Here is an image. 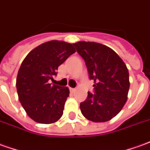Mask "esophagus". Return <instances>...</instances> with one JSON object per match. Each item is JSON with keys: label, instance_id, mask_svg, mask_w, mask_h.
<instances>
[{"label": "esophagus", "instance_id": "obj_1", "mask_svg": "<svg viewBox=\"0 0 150 150\" xmlns=\"http://www.w3.org/2000/svg\"><path fill=\"white\" fill-rule=\"evenodd\" d=\"M70 90H71V92H72V93H74V92H75V91H76V88H70Z\"/></svg>", "mask_w": 150, "mask_h": 150}]
</instances>
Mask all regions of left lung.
I'll list each match as a JSON object with an SVG mask.
<instances>
[{"label": "left lung", "mask_w": 150, "mask_h": 150, "mask_svg": "<svg viewBox=\"0 0 150 150\" xmlns=\"http://www.w3.org/2000/svg\"><path fill=\"white\" fill-rule=\"evenodd\" d=\"M85 61L94 93L80 103L86 119L96 122L109 121L119 114L127 100L129 73L122 58L107 46L96 42L73 44Z\"/></svg>", "instance_id": "obj_1"}]
</instances>
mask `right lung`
Masks as SVG:
<instances>
[{
  "label": "right lung",
  "instance_id": "add662e5",
  "mask_svg": "<svg viewBox=\"0 0 150 150\" xmlns=\"http://www.w3.org/2000/svg\"><path fill=\"white\" fill-rule=\"evenodd\" d=\"M74 53L73 44L51 40L31 50L23 61L17 75V92L26 113L35 122L50 124L62 116L69 88L49 81Z\"/></svg>",
  "mask_w": 150,
  "mask_h": 150
}]
</instances>
